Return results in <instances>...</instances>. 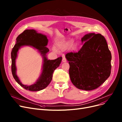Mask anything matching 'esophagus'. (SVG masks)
Returning a JSON list of instances; mask_svg holds the SVG:
<instances>
[{"label": "esophagus", "instance_id": "34e87169", "mask_svg": "<svg viewBox=\"0 0 122 122\" xmlns=\"http://www.w3.org/2000/svg\"><path fill=\"white\" fill-rule=\"evenodd\" d=\"M67 61V59L65 57H63V58H62V62H65Z\"/></svg>", "mask_w": 122, "mask_h": 122}]
</instances>
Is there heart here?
I'll return each mask as SVG.
<instances>
[{"label":"heart","instance_id":"heart-1","mask_svg":"<svg viewBox=\"0 0 122 122\" xmlns=\"http://www.w3.org/2000/svg\"><path fill=\"white\" fill-rule=\"evenodd\" d=\"M73 40H69V41H65V42L63 43L62 44H61L60 46V47L62 49H65L71 47L73 46Z\"/></svg>","mask_w":122,"mask_h":122}]
</instances>
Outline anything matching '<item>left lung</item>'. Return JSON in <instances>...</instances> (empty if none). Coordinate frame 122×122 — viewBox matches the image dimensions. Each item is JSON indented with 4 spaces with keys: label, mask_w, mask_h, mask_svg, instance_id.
<instances>
[{
    "label": "left lung",
    "mask_w": 122,
    "mask_h": 122,
    "mask_svg": "<svg viewBox=\"0 0 122 122\" xmlns=\"http://www.w3.org/2000/svg\"><path fill=\"white\" fill-rule=\"evenodd\" d=\"M81 41L85 42L78 52L65 55L70 65L69 73L76 88L92 91L110 76L111 53L105 37L100 34L86 35Z\"/></svg>",
    "instance_id": "1"
}]
</instances>
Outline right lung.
I'll return each mask as SVG.
<instances>
[{"mask_svg": "<svg viewBox=\"0 0 122 122\" xmlns=\"http://www.w3.org/2000/svg\"><path fill=\"white\" fill-rule=\"evenodd\" d=\"M48 40L46 36L37 33L34 30H25L16 38V43L11 51L12 74L18 84L27 90L36 92L46 87L52 80L54 71L59 66L61 62L62 57L51 60L46 58V54L49 51L46 46ZM24 45H30L35 47L40 51L44 57L43 69L41 76L36 84L29 86L23 85L15 74V60L17 52L20 47Z\"/></svg>", "mask_w": 122, "mask_h": 122, "instance_id": "add662e5", "label": "right lung"}]
</instances>
